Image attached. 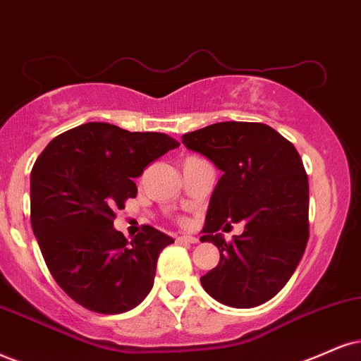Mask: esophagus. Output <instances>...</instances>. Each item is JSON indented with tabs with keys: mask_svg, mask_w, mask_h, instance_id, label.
Returning <instances> with one entry per match:
<instances>
[{
	"mask_svg": "<svg viewBox=\"0 0 361 361\" xmlns=\"http://www.w3.org/2000/svg\"><path fill=\"white\" fill-rule=\"evenodd\" d=\"M176 241L180 243V244H182V243H185V244H195V243L199 241V239L194 238V235H179V238H177Z\"/></svg>",
	"mask_w": 361,
	"mask_h": 361,
	"instance_id": "34e87169",
	"label": "esophagus"
}]
</instances>
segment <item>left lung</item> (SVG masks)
<instances>
[{
	"mask_svg": "<svg viewBox=\"0 0 361 361\" xmlns=\"http://www.w3.org/2000/svg\"><path fill=\"white\" fill-rule=\"evenodd\" d=\"M182 144L222 171L209 202L201 241L216 244L219 264L201 278L214 300L255 308L289 281L310 238V185L291 142L266 123L219 122L184 133ZM245 233L226 243L234 221Z\"/></svg>",
	"mask_w": 361,
	"mask_h": 361,
	"instance_id": "left-lung-1",
	"label": "left lung"
}]
</instances>
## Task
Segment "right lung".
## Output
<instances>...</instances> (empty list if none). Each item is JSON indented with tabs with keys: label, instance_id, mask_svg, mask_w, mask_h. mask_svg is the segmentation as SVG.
<instances>
[{
	"label": "right lung",
	"instance_id": "1",
	"mask_svg": "<svg viewBox=\"0 0 361 361\" xmlns=\"http://www.w3.org/2000/svg\"><path fill=\"white\" fill-rule=\"evenodd\" d=\"M179 142L88 122L44 147L31 169V228L55 281L83 308L118 314L154 286L160 251L172 238L142 226L132 241L114 229L115 212L137 195L132 179Z\"/></svg>",
	"mask_w": 361,
	"mask_h": 361
}]
</instances>
